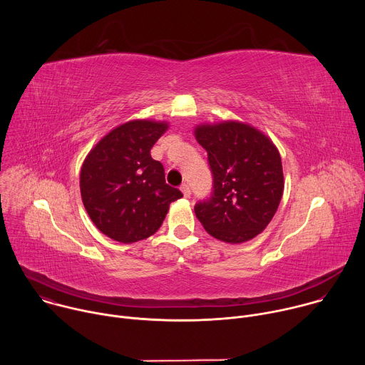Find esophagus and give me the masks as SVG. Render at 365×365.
Returning a JSON list of instances; mask_svg holds the SVG:
<instances>
[{"label": "esophagus", "mask_w": 365, "mask_h": 365, "mask_svg": "<svg viewBox=\"0 0 365 365\" xmlns=\"http://www.w3.org/2000/svg\"><path fill=\"white\" fill-rule=\"evenodd\" d=\"M180 190H182V193L185 195V197H189V196H190V187H189L186 183H183V185L180 186Z\"/></svg>", "instance_id": "34e87169"}]
</instances>
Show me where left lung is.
<instances>
[{
    "instance_id": "1",
    "label": "left lung",
    "mask_w": 365,
    "mask_h": 365,
    "mask_svg": "<svg viewBox=\"0 0 365 365\" xmlns=\"http://www.w3.org/2000/svg\"><path fill=\"white\" fill-rule=\"evenodd\" d=\"M195 135L212 173L211 196L196 202V218L221 241L254 238L269 225L283 195L277 148L264 134L234 121L200 125Z\"/></svg>"
}]
</instances>
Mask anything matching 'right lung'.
<instances>
[{
    "instance_id": "obj_1",
    "label": "right lung",
    "mask_w": 365,
    "mask_h": 365,
    "mask_svg": "<svg viewBox=\"0 0 365 365\" xmlns=\"http://www.w3.org/2000/svg\"><path fill=\"white\" fill-rule=\"evenodd\" d=\"M168 124L130 121L103 137L81 170L83 206L96 228L130 244L158 231L169 205L183 193L166 183L163 165L150 150Z\"/></svg>"
}]
</instances>
